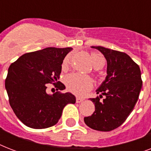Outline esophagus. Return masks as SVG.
Wrapping results in <instances>:
<instances>
[{
  "instance_id": "esophagus-1",
  "label": "esophagus",
  "mask_w": 151,
  "mask_h": 151,
  "mask_svg": "<svg viewBox=\"0 0 151 151\" xmlns=\"http://www.w3.org/2000/svg\"><path fill=\"white\" fill-rule=\"evenodd\" d=\"M83 101H84V99H83V98H80V97H77V98H76V102L78 103H81Z\"/></svg>"
}]
</instances>
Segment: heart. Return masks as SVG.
Here are the masks:
<instances>
[{
	"label": "heart",
	"instance_id": "heart-1",
	"mask_svg": "<svg viewBox=\"0 0 151 151\" xmlns=\"http://www.w3.org/2000/svg\"><path fill=\"white\" fill-rule=\"evenodd\" d=\"M92 63L96 68H102L105 63V60L100 54L92 52L91 54ZM69 62V56H66L63 61V66H66ZM66 84L71 92L78 96H84L89 90L92 89L93 81L89 76L83 75L80 73H73L69 74L66 78Z\"/></svg>",
	"mask_w": 151,
	"mask_h": 151
}]
</instances>
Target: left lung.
Returning a JSON list of instances; mask_svg holds the SVG:
<instances>
[{"label": "left lung", "mask_w": 151, "mask_h": 151, "mask_svg": "<svg viewBox=\"0 0 151 151\" xmlns=\"http://www.w3.org/2000/svg\"><path fill=\"white\" fill-rule=\"evenodd\" d=\"M103 54L107 62V76L96 90V98L90 100L95 104V111L84 118L88 126L97 131L109 132L121 126L133 110L143 81L138 64L129 55L122 52L92 46ZM103 95L105 99H100Z\"/></svg>", "instance_id": "8db88e82"}]
</instances>
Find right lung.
I'll return each instance as SVG.
<instances>
[{"label": "right lung", "mask_w": 151, "mask_h": 151, "mask_svg": "<svg viewBox=\"0 0 151 151\" xmlns=\"http://www.w3.org/2000/svg\"><path fill=\"white\" fill-rule=\"evenodd\" d=\"M72 48H49L22 55L9 66L5 88L12 109L16 117L32 129H46L56 124L64 106L75 103L70 92H46L47 84L57 90L65 86L58 81L62 63Z\"/></svg>", "instance_id": "add662e5"}]
</instances>
